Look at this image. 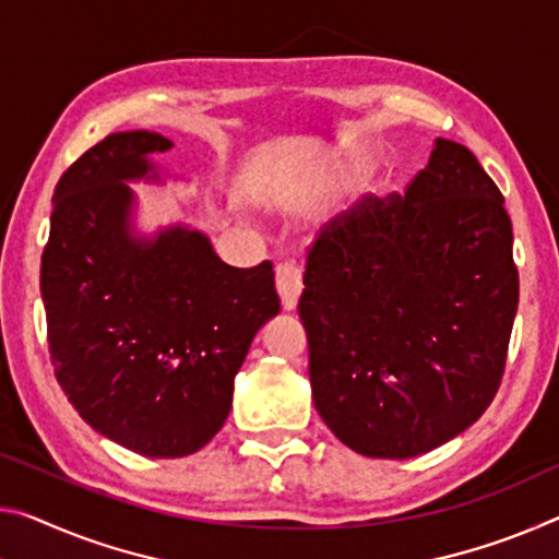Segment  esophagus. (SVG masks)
Instances as JSON below:
<instances>
[{"mask_svg":"<svg viewBox=\"0 0 559 559\" xmlns=\"http://www.w3.org/2000/svg\"><path fill=\"white\" fill-rule=\"evenodd\" d=\"M276 288L281 296V304L286 311H294L300 296V288H304V281H300V269L296 263H278L276 265Z\"/></svg>","mask_w":559,"mask_h":559,"instance_id":"1","label":"esophagus"}]
</instances>
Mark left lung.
Segmentation results:
<instances>
[{"instance_id": "8db88e82", "label": "left lung", "mask_w": 559, "mask_h": 559, "mask_svg": "<svg viewBox=\"0 0 559 559\" xmlns=\"http://www.w3.org/2000/svg\"><path fill=\"white\" fill-rule=\"evenodd\" d=\"M502 203L471 148L436 139L403 197L360 201L316 238L298 316L313 403L350 450L423 455L492 403L520 296Z\"/></svg>"}]
</instances>
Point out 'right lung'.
Returning <instances> with one entry per match:
<instances>
[{"label":"right lung","mask_w":559,"mask_h":559,"mask_svg":"<svg viewBox=\"0 0 559 559\" xmlns=\"http://www.w3.org/2000/svg\"><path fill=\"white\" fill-rule=\"evenodd\" d=\"M171 141L119 131L84 152L55 189L41 298L55 376L74 411L146 457H183L224 428L253 335L281 311L273 263L234 269L209 238L174 226L129 231L148 154Z\"/></svg>","instance_id":"right-lung-1"}]
</instances>
